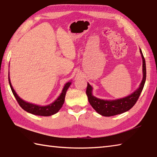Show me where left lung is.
<instances>
[{"label": "left lung", "mask_w": 157, "mask_h": 157, "mask_svg": "<svg viewBox=\"0 0 157 157\" xmlns=\"http://www.w3.org/2000/svg\"><path fill=\"white\" fill-rule=\"evenodd\" d=\"M141 55L142 57L143 62V79L141 82L140 87L137 90L128 96L124 98H122L120 99L116 100H103L94 97L92 94L93 88L88 83L86 88V94L88 99L91 106L93 107L95 111L99 114L103 116H112L128 111L130 109L134 106L136 103L137 101L140 97V95L144 86V84L146 82V61L144 58L142 52L140 50Z\"/></svg>", "instance_id": "left-lung-1"}]
</instances>
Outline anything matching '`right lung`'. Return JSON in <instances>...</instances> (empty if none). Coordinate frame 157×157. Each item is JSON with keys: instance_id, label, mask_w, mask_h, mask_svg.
I'll list each match as a JSON object with an SVG mask.
<instances>
[{"instance_id": "obj_1", "label": "right lung", "mask_w": 157, "mask_h": 157, "mask_svg": "<svg viewBox=\"0 0 157 157\" xmlns=\"http://www.w3.org/2000/svg\"><path fill=\"white\" fill-rule=\"evenodd\" d=\"M9 85H10L12 93H13L14 97H15V99H16L17 101L18 104L20 105L21 108H22L24 110H25L26 112L32 113V114L42 116H52L53 114H55V113L59 111L64 104L67 91L68 90L69 87L70 86L71 84V82H69L64 85L60 95L58 97V99L56 101H54L53 103L46 106H40L37 105H35V104H33V103L26 102V101H24V100L21 99V98L18 96L17 93H15V91L14 90L13 87H12L10 79H9Z\"/></svg>"}]
</instances>
